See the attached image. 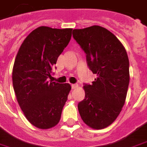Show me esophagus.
<instances>
[{"label": "esophagus", "mask_w": 147, "mask_h": 147, "mask_svg": "<svg viewBox=\"0 0 147 147\" xmlns=\"http://www.w3.org/2000/svg\"><path fill=\"white\" fill-rule=\"evenodd\" d=\"M71 87H72V89H75V88H78V84H71Z\"/></svg>", "instance_id": "1"}]
</instances>
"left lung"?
Instances as JSON below:
<instances>
[{
  "mask_svg": "<svg viewBox=\"0 0 147 147\" xmlns=\"http://www.w3.org/2000/svg\"><path fill=\"white\" fill-rule=\"evenodd\" d=\"M73 36L97 74L91 85L83 87L85 98L78 104V111L89 127L101 129L116 119L125 101L129 83L127 53L114 34L99 25L74 29Z\"/></svg>",
  "mask_w": 147,
  "mask_h": 147,
  "instance_id": "left-lung-1",
  "label": "left lung"
}]
</instances>
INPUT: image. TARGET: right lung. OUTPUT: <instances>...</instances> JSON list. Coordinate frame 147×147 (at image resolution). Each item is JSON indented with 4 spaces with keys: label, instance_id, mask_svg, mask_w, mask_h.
<instances>
[{
    "label": "right lung",
    "instance_id": "obj_1",
    "mask_svg": "<svg viewBox=\"0 0 147 147\" xmlns=\"http://www.w3.org/2000/svg\"><path fill=\"white\" fill-rule=\"evenodd\" d=\"M73 28L40 26L20 46L12 70L18 103L31 124L48 129L59 123L71 90L68 83L49 82L57 59L69 43Z\"/></svg>",
    "mask_w": 147,
    "mask_h": 147
}]
</instances>
